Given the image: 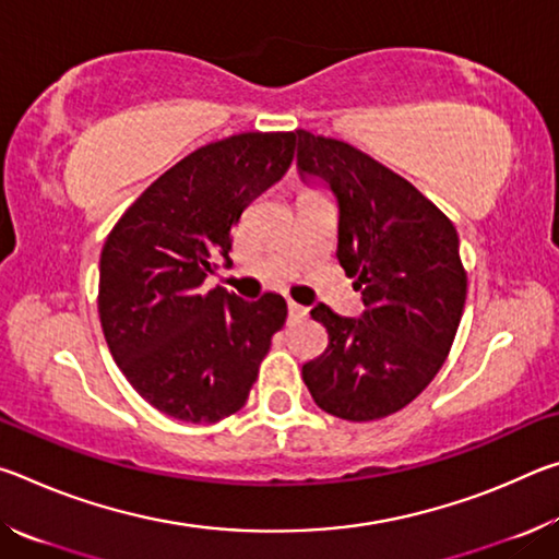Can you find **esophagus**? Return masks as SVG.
<instances>
[{"mask_svg":"<svg viewBox=\"0 0 559 559\" xmlns=\"http://www.w3.org/2000/svg\"><path fill=\"white\" fill-rule=\"evenodd\" d=\"M306 316H308V308L298 306L296 300H288V320H290V323H296V320H302Z\"/></svg>","mask_w":559,"mask_h":559,"instance_id":"34e87169","label":"esophagus"}]
</instances>
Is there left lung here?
<instances>
[{"label":"left lung","instance_id":"1","mask_svg":"<svg viewBox=\"0 0 559 559\" xmlns=\"http://www.w3.org/2000/svg\"><path fill=\"white\" fill-rule=\"evenodd\" d=\"M300 175L337 197V261L362 293V318L320 302L325 353L302 365L320 409L372 421L404 409L437 377L456 337L466 269L456 226L390 167L335 138L298 130Z\"/></svg>","mask_w":559,"mask_h":559}]
</instances>
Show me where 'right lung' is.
I'll list each match as a JSON object with an SVG mask.
<instances>
[{"mask_svg": "<svg viewBox=\"0 0 559 559\" xmlns=\"http://www.w3.org/2000/svg\"><path fill=\"white\" fill-rule=\"evenodd\" d=\"M298 132H239L159 175L112 226L100 251L98 316L120 372L173 419L214 424L239 412L271 337L286 323L278 293L241 300L204 278L231 229L286 175Z\"/></svg>", "mask_w": 559, "mask_h": 559, "instance_id": "right-lung-1", "label": "right lung"}]
</instances>
